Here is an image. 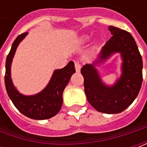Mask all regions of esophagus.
Listing matches in <instances>:
<instances>
[{
	"label": "esophagus",
	"mask_w": 147,
	"mask_h": 147,
	"mask_svg": "<svg viewBox=\"0 0 147 147\" xmlns=\"http://www.w3.org/2000/svg\"><path fill=\"white\" fill-rule=\"evenodd\" d=\"M74 66H75V70H76L77 73H79L80 70H81V65L79 64V62L75 61L74 62Z\"/></svg>",
	"instance_id": "obj_1"
}]
</instances>
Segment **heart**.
Listing matches in <instances>:
<instances>
[{"instance_id": "b5f03b06", "label": "heart", "mask_w": 147, "mask_h": 147, "mask_svg": "<svg viewBox=\"0 0 147 147\" xmlns=\"http://www.w3.org/2000/svg\"><path fill=\"white\" fill-rule=\"evenodd\" d=\"M90 39V37L88 36V35H81V36H78V37H76L74 41V44L75 46H78V47H80V46H84L86 45ZM98 47V43L96 41H95L93 43H92V48L96 49Z\"/></svg>"}]
</instances>
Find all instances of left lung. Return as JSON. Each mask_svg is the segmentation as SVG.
<instances>
[{
	"instance_id": "8db88e82",
	"label": "left lung",
	"mask_w": 147,
	"mask_h": 147,
	"mask_svg": "<svg viewBox=\"0 0 147 147\" xmlns=\"http://www.w3.org/2000/svg\"><path fill=\"white\" fill-rule=\"evenodd\" d=\"M113 35L92 64L83 65L84 91L88 102L99 112L119 114L138 96L142 83V59L133 36L127 31L110 26ZM121 54V75L112 85L105 84L97 67L115 53Z\"/></svg>"
}]
</instances>
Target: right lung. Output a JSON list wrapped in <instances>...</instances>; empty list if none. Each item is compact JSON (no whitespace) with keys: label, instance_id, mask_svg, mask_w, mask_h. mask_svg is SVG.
<instances>
[{"label":"right lung","instance_id":"add662e5","mask_svg":"<svg viewBox=\"0 0 147 147\" xmlns=\"http://www.w3.org/2000/svg\"><path fill=\"white\" fill-rule=\"evenodd\" d=\"M27 35L28 32H25L17 37L7 55L5 75V88L9 97L20 113L32 119H47L57 115L61 109L63 92L71 76L75 73L74 63L69 61L63 69L54 71L48 84L40 92L30 96L20 93L12 82L11 64L18 46Z\"/></svg>","mask_w":147,"mask_h":147}]
</instances>
